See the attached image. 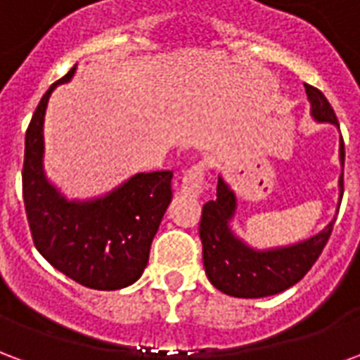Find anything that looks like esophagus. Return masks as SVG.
Returning a JSON list of instances; mask_svg holds the SVG:
<instances>
[{
  "mask_svg": "<svg viewBox=\"0 0 360 360\" xmlns=\"http://www.w3.org/2000/svg\"><path fill=\"white\" fill-rule=\"evenodd\" d=\"M202 181H204V164L193 165L191 169L185 172L183 179H181V195L188 196V198H198L202 195Z\"/></svg>",
  "mask_w": 360,
  "mask_h": 360,
  "instance_id": "esophagus-1",
  "label": "esophagus"
}]
</instances>
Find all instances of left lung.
<instances>
[{
  "instance_id": "obj_1",
  "label": "left lung",
  "mask_w": 360,
  "mask_h": 360,
  "mask_svg": "<svg viewBox=\"0 0 360 360\" xmlns=\"http://www.w3.org/2000/svg\"><path fill=\"white\" fill-rule=\"evenodd\" d=\"M307 98L310 103V117L316 123H330L338 127V117L326 96L314 86L304 84ZM343 164H345V148L343 139H340V210L343 196ZM237 214V196L231 185L218 177L216 198L202 206L200 219V239H202V260L206 276L210 283L221 293L239 297V299H260L285 291L297 281L304 278V274L316 262L320 252L332 235L335 218L328 226L310 235L309 239L257 249L233 231V219Z\"/></svg>"
}]
</instances>
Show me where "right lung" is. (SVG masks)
<instances>
[{"label": "right lung", "mask_w": 360, "mask_h": 360, "mask_svg": "<svg viewBox=\"0 0 360 360\" xmlns=\"http://www.w3.org/2000/svg\"><path fill=\"white\" fill-rule=\"evenodd\" d=\"M77 65L53 82L25 136L22 196L38 252L56 270L98 291L133 285L148 264L150 245L172 202L173 172L134 173L110 193L67 198L46 175L44 121L48 100Z\"/></svg>", "instance_id": "add662e5"}]
</instances>
